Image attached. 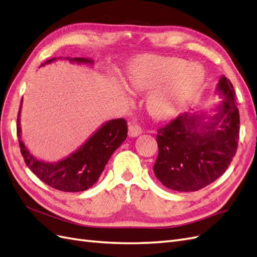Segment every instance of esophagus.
<instances>
[{"instance_id": "obj_1", "label": "esophagus", "mask_w": 257, "mask_h": 257, "mask_svg": "<svg viewBox=\"0 0 257 257\" xmlns=\"http://www.w3.org/2000/svg\"><path fill=\"white\" fill-rule=\"evenodd\" d=\"M143 133L142 127L136 123H130L128 124V135L131 137H137Z\"/></svg>"}]
</instances>
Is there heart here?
Segmentation results:
<instances>
[{"label":"heart","mask_w":257,"mask_h":257,"mask_svg":"<svg viewBox=\"0 0 257 257\" xmlns=\"http://www.w3.org/2000/svg\"><path fill=\"white\" fill-rule=\"evenodd\" d=\"M179 58L146 56L132 65L127 87L132 91H149L147 110L154 119L165 120L189 104L203 84L204 74Z\"/></svg>","instance_id":"1"}]
</instances>
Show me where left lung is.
<instances>
[{"label":"left lung","mask_w":257,"mask_h":257,"mask_svg":"<svg viewBox=\"0 0 257 257\" xmlns=\"http://www.w3.org/2000/svg\"><path fill=\"white\" fill-rule=\"evenodd\" d=\"M215 93L222 100L213 115L185 112L158 132L159 155L153 170L170 190L195 192L205 188L226 172L235 157L239 110L234 87L224 75Z\"/></svg>","instance_id":"8db88e82"}]
</instances>
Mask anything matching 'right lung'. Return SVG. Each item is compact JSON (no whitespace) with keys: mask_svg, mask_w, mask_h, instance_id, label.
<instances>
[{"mask_svg":"<svg viewBox=\"0 0 257 257\" xmlns=\"http://www.w3.org/2000/svg\"><path fill=\"white\" fill-rule=\"evenodd\" d=\"M63 59V58H58ZM58 59L46 61L41 66L50 64ZM72 63L93 66L94 61L88 58H64ZM22 102L17 118V136L20 151L26 164L41 180L53 189L63 192H81L90 189L98 180L112 153L125 141L127 123L124 119L109 120L100 125L78 149L58 162L38 160L22 142L20 116Z\"/></svg>","mask_w":257,"mask_h":257,"instance_id":"add662e5","label":"right lung"}]
</instances>
